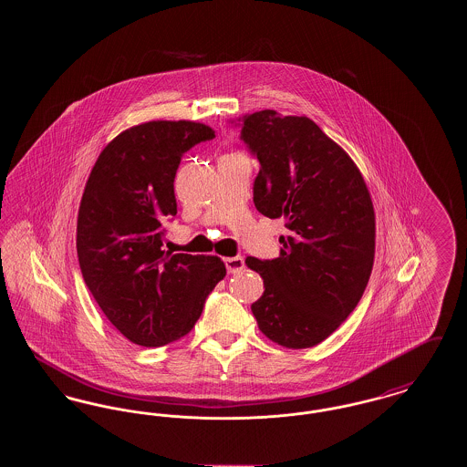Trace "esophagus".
I'll use <instances>...</instances> for the list:
<instances>
[{"label":"esophagus","instance_id":"obj_1","mask_svg":"<svg viewBox=\"0 0 467 467\" xmlns=\"http://www.w3.org/2000/svg\"><path fill=\"white\" fill-rule=\"evenodd\" d=\"M225 267H227V273H240L244 269V257H227Z\"/></svg>","mask_w":467,"mask_h":467}]
</instances>
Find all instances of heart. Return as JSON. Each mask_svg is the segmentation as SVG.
I'll list each match as a JSON object with an SVG mask.
<instances>
[{
    "label": "heart",
    "instance_id": "b5f03b06",
    "mask_svg": "<svg viewBox=\"0 0 467 467\" xmlns=\"http://www.w3.org/2000/svg\"><path fill=\"white\" fill-rule=\"evenodd\" d=\"M234 154H236V152H234Z\"/></svg>",
    "mask_w": 467,
    "mask_h": 467
}]
</instances>
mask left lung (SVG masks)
I'll return each instance as SVG.
<instances>
[{
  "mask_svg": "<svg viewBox=\"0 0 467 467\" xmlns=\"http://www.w3.org/2000/svg\"><path fill=\"white\" fill-rule=\"evenodd\" d=\"M242 138L261 162L255 208L284 217L280 257H246L265 280L252 305L261 333L292 348L322 343L356 310L375 263V208L356 162L308 117L244 115Z\"/></svg>",
  "mask_w": 467,
  "mask_h": 467,
  "instance_id": "8db88e82",
  "label": "left lung"
}]
</instances>
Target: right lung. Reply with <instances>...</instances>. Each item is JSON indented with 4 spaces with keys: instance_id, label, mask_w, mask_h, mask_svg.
I'll return each mask as SVG.
<instances>
[{
    "instance_id": "add662e5",
    "label": "right lung",
    "mask_w": 467,
    "mask_h": 467,
    "mask_svg": "<svg viewBox=\"0 0 467 467\" xmlns=\"http://www.w3.org/2000/svg\"><path fill=\"white\" fill-rule=\"evenodd\" d=\"M215 131L194 120H150L117 134L90 170L77 219L86 285L113 327L141 347L191 333L206 296L225 276L217 255L162 250L177 215L182 154Z\"/></svg>"
}]
</instances>
